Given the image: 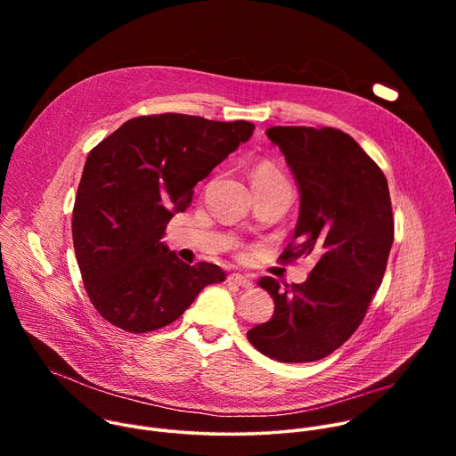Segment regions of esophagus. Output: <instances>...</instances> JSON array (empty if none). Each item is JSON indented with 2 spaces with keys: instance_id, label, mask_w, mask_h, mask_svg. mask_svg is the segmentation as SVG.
<instances>
[{
  "instance_id": "34e87169",
  "label": "esophagus",
  "mask_w": 456,
  "mask_h": 456,
  "mask_svg": "<svg viewBox=\"0 0 456 456\" xmlns=\"http://www.w3.org/2000/svg\"><path fill=\"white\" fill-rule=\"evenodd\" d=\"M227 281H229V283H234V285H238V287H243V289H252V287H254L252 280H250L248 276H243V274H231V276L227 278Z\"/></svg>"
}]
</instances>
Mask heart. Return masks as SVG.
Returning a JSON list of instances; mask_svg holds the SVG:
<instances>
[{
	"instance_id": "1",
	"label": "heart",
	"mask_w": 456,
	"mask_h": 456,
	"mask_svg": "<svg viewBox=\"0 0 456 456\" xmlns=\"http://www.w3.org/2000/svg\"><path fill=\"white\" fill-rule=\"evenodd\" d=\"M274 180H285V175L283 171L280 169L278 164L271 162V160H262L257 162L252 169V183H257V182H274Z\"/></svg>"
}]
</instances>
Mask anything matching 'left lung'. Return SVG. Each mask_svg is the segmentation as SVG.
<instances>
[{
    "label": "left lung",
    "mask_w": 456,
    "mask_h": 456,
    "mask_svg": "<svg viewBox=\"0 0 456 456\" xmlns=\"http://www.w3.org/2000/svg\"><path fill=\"white\" fill-rule=\"evenodd\" d=\"M265 134L301 194L294 240L280 257L319 259L303 283L257 281L274 314L247 338L271 359L310 362L338 350L364 319L394 243L392 200L380 167L341 129L273 126Z\"/></svg>",
    "instance_id": "8db88e82"
}]
</instances>
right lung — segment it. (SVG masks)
Listing matches in <instances>:
<instances>
[{
    "label": "right lung",
    "instance_id": "1",
    "mask_svg": "<svg viewBox=\"0 0 456 456\" xmlns=\"http://www.w3.org/2000/svg\"><path fill=\"white\" fill-rule=\"evenodd\" d=\"M254 124L162 113L126 120L88 155L72 218L74 248L95 310L132 334L178 319L211 283L213 264L187 265L162 241L194 185L241 142Z\"/></svg>",
    "mask_w": 456,
    "mask_h": 456
}]
</instances>
